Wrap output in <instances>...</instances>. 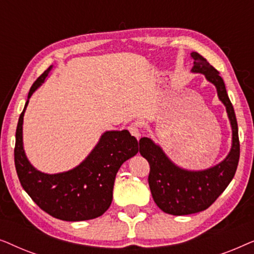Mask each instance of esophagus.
Wrapping results in <instances>:
<instances>
[{
  "instance_id": "34e87169",
  "label": "esophagus",
  "mask_w": 254,
  "mask_h": 254,
  "mask_svg": "<svg viewBox=\"0 0 254 254\" xmlns=\"http://www.w3.org/2000/svg\"><path fill=\"white\" fill-rule=\"evenodd\" d=\"M128 130L130 131V134L135 136L136 138H140L141 136V128L137 124H131L129 127H128Z\"/></svg>"
}]
</instances>
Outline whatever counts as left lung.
Masks as SVG:
<instances>
[{"label":"left lung","mask_w":254,"mask_h":254,"mask_svg":"<svg viewBox=\"0 0 254 254\" xmlns=\"http://www.w3.org/2000/svg\"><path fill=\"white\" fill-rule=\"evenodd\" d=\"M190 57L194 60L192 72L203 74L213 83L218 98L227 109L232 145L227 157L217 165L201 171H190L177 166L151 138H141L140 154L150 165L148 183L152 199L164 213L176 216L199 213L210 207L234 178L239 161L237 120L223 78L202 55L193 52Z\"/></svg>","instance_id":"1"}]
</instances>
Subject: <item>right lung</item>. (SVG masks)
Masks as SVG:
<instances>
[{
	"instance_id": "add662e5",
	"label": "right lung",
	"mask_w": 254,
	"mask_h": 254,
	"mask_svg": "<svg viewBox=\"0 0 254 254\" xmlns=\"http://www.w3.org/2000/svg\"><path fill=\"white\" fill-rule=\"evenodd\" d=\"M53 65L31 86L16 129L15 166L20 185L51 216L62 221L92 220L105 213L113 197L118 170L138 151V142L126 129L105 131L88 157L69 171L48 175L38 171L23 147V119L32 93L43 84Z\"/></svg>"
}]
</instances>
